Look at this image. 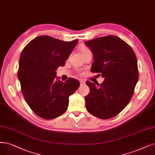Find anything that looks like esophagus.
I'll list each match as a JSON object with an SVG mask.
<instances>
[{
    "label": "esophagus",
    "instance_id": "1",
    "mask_svg": "<svg viewBox=\"0 0 155 155\" xmlns=\"http://www.w3.org/2000/svg\"><path fill=\"white\" fill-rule=\"evenodd\" d=\"M85 84V81H83V80H81V81H80V84H81V85H83V84Z\"/></svg>",
    "mask_w": 155,
    "mask_h": 155
}]
</instances>
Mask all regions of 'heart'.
Returning <instances> with one entry per match:
<instances>
[{
    "mask_svg": "<svg viewBox=\"0 0 155 155\" xmlns=\"http://www.w3.org/2000/svg\"><path fill=\"white\" fill-rule=\"evenodd\" d=\"M79 51H80V52L81 53V54L83 56L84 54H86V53H87L88 52H90V51L89 50L88 48H87V47L81 46V47H80V48H79Z\"/></svg>",
    "mask_w": 155,
    "mask_h": 155,
    "instance_id": "b5f03b06",
    "label": "heart"
}]
</instances>
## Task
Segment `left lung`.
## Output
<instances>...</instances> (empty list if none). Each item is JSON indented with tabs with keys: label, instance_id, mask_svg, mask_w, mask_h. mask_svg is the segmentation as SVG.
<instances>
[{
	"label": "left lung",
	"instance_id": "8db88e82",
	"mask_svg": "<svg viewBox=\"0 0 155 155\" xmlns=\"http://www.w3.org/2000/svg\"><path fill=\"white\" fill-rule=\"evenodd\" d=\"M92 51L91 72L104 81L97 86L88 81L90 93L85 97L89 113L102 119L112 118L130 101L138 79L137 60L126 42L114 35L84 42Z\"/></svg>",
	"mask_w": 155,
	"mask_h": 155
}]
</instances>
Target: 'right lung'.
Segmentation results:
<instances>
[{
	"label": "right lung",
	"mask_w": 155,
	"mask_h": 155,
	"mask_svg": "<svg viewBox=\"0 0 155 155\" xmlns=\"http://www.w3.org/2000/svg\"><path fill=\"white\" fill-rule=\"evenodd\" d=\"M78 42L40 36L21 53L18 71L21 91L31 109L41 118L53 119L65 113L69 96L79 87L75 79L63 82L56 77L57 68L65 65Z\"/></svg>",
	"instance_id": "add662e5"
}]
</instances>
